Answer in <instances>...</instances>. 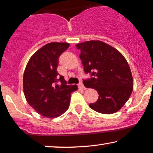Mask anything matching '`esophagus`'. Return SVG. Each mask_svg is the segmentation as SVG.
<instances>
[{
    "instance_id": "esophagus-1",
    "label": "esophagus",
    "mask_w": 153,
    "mask_h": 153,
    "mask_svg": "<svg viewBox=\"0 0 153 153\" xmlns=\"http://www.w3.org/2000/svg\"><path fill=\"white\" fill-rule=\"evenodd\" d=\"M79 87H80L81 88H82V89H83V90H85V86H84V85H83V83H82V82H80V83H79Z\"/></svg>"
}]
</instances>
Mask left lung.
Wrapping results in <instances>:
<instances>
[{"label":"left lung","mask_w":153,"mask_h":153,"mask_svg":"<svg viewBox=\"0 0 153 153\" xmlns=\"http://www.w3.org/2000/svg\"><path fill=\"white\" fill-rule=\"evenodd\" d=\"M84 72L90 78L83 79L86 88L98 91L96 102L90 108L102 114H112L123 107L133 90V79L127 61L118 50L100 41L77 44Z\"/></svg>","instance_id":"left-lung-1"}]
</instances>
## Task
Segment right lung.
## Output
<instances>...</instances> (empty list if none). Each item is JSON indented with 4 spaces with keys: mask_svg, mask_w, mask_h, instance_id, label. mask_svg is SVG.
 Instances as JSON below:
<instances>
[{
    "mask_svg": "<svg viewBox=\"0 0 153 153\" xmlns=\"http://www.w3.org/2000/svg\"><path fill=\"white\" fill-rule=\"evenodd\" d=\"M68 43H50L36 51L26 66L23 91L27 103L35 111L48 118L61 116L70 106L71 93L77 85H67L57 67Z\"/></svg>",
    "mask_w": 153,
    "mask_h": 153,
    "instance_id": "obj_1",
    "label": "right lung"
}]
</instances>
